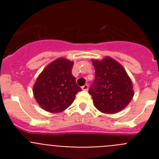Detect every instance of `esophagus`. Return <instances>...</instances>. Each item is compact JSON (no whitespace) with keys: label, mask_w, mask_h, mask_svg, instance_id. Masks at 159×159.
Segmentation results:
<instances>
[{"label":"esophagus","mask_w":159,"mask_h":159,"mask_svg":"<svg viewBox=\"0 0 159 159\" xmlns=\"http://www.w3.org/2000/svg\"><path fill=\"white\" fill-rule=\"evenodd\" d=\"M88 84H85V85H84V86L82 87V90H84V91H88Z\"/></svg>","instance_id":"obj_1"}]
</instances>
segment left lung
I'll use <instances>...</instances> for the list:
<instances>
[{"label":"left lung","mask_w":159,"mask_h":159,"mask_svg":"<svg viewBox=\"0 0 159 159\" xmlns=\"http://www.w3.org/2000/svg\"><path fill=\"white\" fill-rule=\"evenodd\" d=\"M95 80L90 88L94 105L102 113L115 114L123 110L134 96L133 85L123 66L107 57L92 60Z\"/></svg>","instance_id":"obj_1"}]
</instances>
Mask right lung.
I'll list each match as a JSON object with an SVG mask.
<instances>
[{
  "mask_svg": "<svg viewBox=\"0 0 159 159\" xmlns=\"http://www.w3.org/2000/svg\"><path fill=\"white\" fill-rule=\"evenodd\" d=\"M74 62L65 58L54 60L43 70L33 86V95L43 110L59 113L67 109L82 91L71 74Z\"/></svg>",
  "mask_w": 159,
  "mask_h": 159,
  "instance_id": "1",
  "label": "right lung"
}]
</instances>
